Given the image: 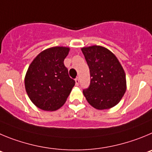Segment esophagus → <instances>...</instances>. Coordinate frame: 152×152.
Wrapping results in <instances>:
<instances>
[{
    "label": "esophagus",
    "instance_id": "esophagus-1",
    "mask_svg": "<svg viewBox=\"0 0 152 152\" xmlns=\"http://www.w3.org/2000/svg\"><path fill=\"white\" fill-rule=\"evenodd\" d=\"M75 82H76V86H79V78H76V79H75Z\"/></svg>",
    "mask_w": 152,
    "mask_h": 152
}]
</instances>
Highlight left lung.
<instances>
[{
	"label": "left lung",
	"mask_w": 152,
	"mask_h": 152,
	"mask_svg": "<svg viewBox=\"0 0 152 152\" xmlns=\"http://www.w3.org/2000/svg\"><path fill=\"white\" fill-rule=\"evenodd\" d=\"M90 70L89 87L83 95L98 110L110 109L120 102L126 90V74L114 54L104 47L82 48Z\"/></svg>",
	"instance_id": "left-lung-1"
}]
</instances>
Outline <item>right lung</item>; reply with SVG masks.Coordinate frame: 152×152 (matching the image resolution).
<instances>
[{
	"label": "right lung",
	"instance_id": "1",
	"mask_svg": "<svg viewBox=\"0 0 152 152\" xmlns=\"http://www.w3.org/2000/svg\"><path fill=\"white\" fill-rule=\"evenodd\" d=\"M69 48L52 47L36 56L25 76L28 98L39 108L54 111L64 104L75 86L64 61Z\"/></svg>",
	"mask_w": 152,
	"mask_h": 152
}]
</instances>
